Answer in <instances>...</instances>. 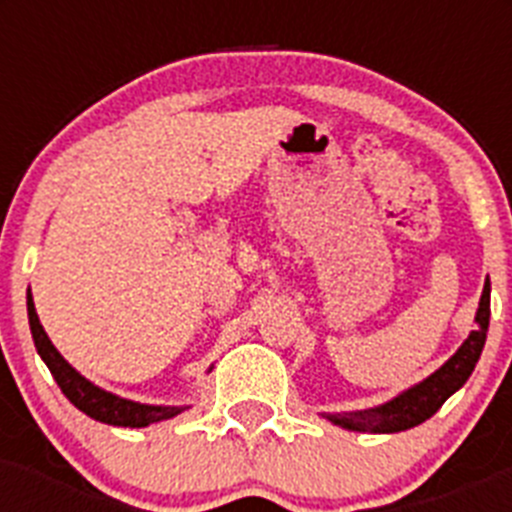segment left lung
I'll return each instance as SVG.
<instances>
[{
    "instance_id": "1",
    "label": "left lung",
    "mask_w": 512,
    "mask_h": 512,
    "mask_svg": "<svg viewBox=\"0 0 512 512\" xmlns=\"http://www.w3.org/2000/svg\"><path fill=\"white\" fill-rule=\"evenodd\" d=\"M474 323H477V328L469 333L467 341L461 343L459 351L441 369H436L431 377H425L423 382L400 392L390 402L377 405V408L354 410V413H328L325 418L333 425L348 428V431L369 433H400L425 423L431 415H436L443 402L464 387V382L477 366L479 354H482L487 341V328H490V279L485 282L482 297H479Z\"/></svg>"
}]
</instances>
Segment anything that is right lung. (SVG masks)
I'll return each mask as SVG.
<instances>
[{
	"instance_id": "1",
	"label": "right lung",
	"mask_w": 512,
	"mask_h": 512,
	"mask_svg": "<svg viewBox=\"0 0 512 512\" xmlns=\"http://www.w3.org/2000/svg\"><path fill=\"white\" fill-rule=\"evenodd\" d=\"M27 318H30V333H33L40 359L51 369L53 379L58 382L63 395L69 397L71 405L79 408L81 413H87L89 418L107 425H120V428H146V425L158 423V420L174 418L184 410L174 408V405H143V402L125 400V397H117L112 392H104L102 387L92 384L87 377H81L74 366L58 354L48 333L43 330L30 292H27Z\"/></svg>"
}]
</instances>
